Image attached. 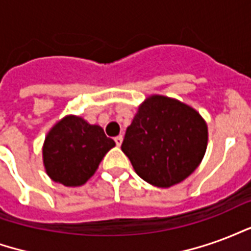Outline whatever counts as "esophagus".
Here are the masks:
<instances>
[{"label": "esophagus", "mask_w": 251, "mask_h": 251, "mask_svg": "<svg viewBox=\"0 0 251 251\" xmlns=\"http://www.w3.org/2000/svg\"><path fill=\"white\" fill-rule=\"evenodd\" d=\"M114 141H115V145H117V147H121V144H122V141H124V137L120 134V136L115 137Z\"/></svg>", "instance_id": "1"}]
</instances>
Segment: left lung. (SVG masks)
Segmentation results:
<instances>
[{
  "label": "left lung",
  "mask_w": 251,
  "mask_h": 251,
  "mask_svg": "<svg viewBox=\"0 0 251 251\" xmlns=\"http://www.w3.org/2000/svg\"><path fill=\"white\" fill-rule=\"evenodd\" d=\"M207 140V125L196 110L177 99L152 95L140 104L121 149L141 179L168 188L198 168Z\"/></svg>",
  "instance_id": "1"
}]
</instances>
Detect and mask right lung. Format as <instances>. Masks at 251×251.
I'll use <instances>...</instances> for the list:
<instances>
[{"instance_id": "1", "label": "right lung", "mask_w": 251, "mask_h": 251, "mask_svg": "<svg viewBox=\"0 0 251 251\" xmlns=\"http://www.w3.org/2000/svg\"><path fill=\"white\" fill-rule=\"evenodd\" d=\"M113 147L115 142L100 126L67 115L50 130L43 145L47 175L66 187L83 185Z\"/></svg>"}]
</instances>
